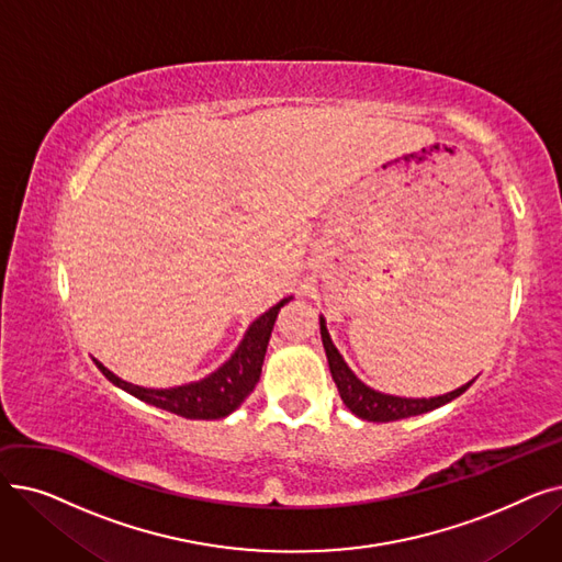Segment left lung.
<instances>
[{"instance_id":"1","label":"left lung","mask_w":562,"mask_h":562,"mask_svg":"<svg viewBox=\"0 0 562 562\" xmlns=\"http://www.w3.org/2000/svg\"><path fill=\"white\" fill-rule=\"evenodd\" d=\"M321 339H323V348H326L330 373H333V380L339 390L344 405L352 412V415L364 419V422L385 424V422L424 415V412H430L435 407L451 403L453 398L464 394L471 387V382H474L471 380V382H467V385L458 387L456 392H449L445 396H432V398H403V396L382 394V392L367 387L364 382L348 369V364L344 362V358L339 356V350L335 348V344L330 339V333L326 328V318L323 316H321Z\"/></svg>"}]
</instances>
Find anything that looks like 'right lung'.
<instances>
[{"mask_svg":"<svg viewBox=\"0 0 562 562\" xmlns=\"http://www.w3.org/2000/svg\"><path fill=\"white\" fill-rule=\"evenodd\" d=\"M289 301L291 296L282 299L269 312H263L259 318H255L239 348L232 352V358L223 367H218L214 373H210L198 382H189V385L170 387V390L138 387L111 373L102 362L95 360V364L115 387H121L132 396L150 403L155 407L172 412V415H180L184 419H223L232 415V412L239 407L248 398V394L255 390L257 380L261 375L266 346H269L278 312Z\"/></svg>","mask_w":562,"mask_h":562,"instance_id":"obj_1","label":"right lung"}]
</instances>
